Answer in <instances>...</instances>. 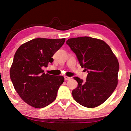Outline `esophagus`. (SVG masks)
Here are the masks:
<instances>
[{
	"label": "esophagus",
	"mask_w": 131,
	"mask_h": 131,
	"mask_svg": "<svg viewBox=\"0 0 131 131\" xmlns=\"http://www.w3.org/2000/svg\"><path fill=\"white\" fill-rule=\"evenodd\" d=\"M64 78H65V80H70L71 79V77H67V76H65L64 77Z\"/></svg>",
	"instance_id": "esophagus-1"
}]
</instances>
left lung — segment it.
<instances>
[{"label":"left lung","mask_w":131,"mask_h":131,"mask_svg":"<svg viewBox=\"0 0 131 131\" xmlns=\"http://www.w3.org/2000/svg\"><path fill=\"white\" fill-rule=\"evenodd\" d=\"M88 75L86 81L75 77L78 87L74 99L83 106L93 108L104 103L117 86L119 65L110 47L104 41L89 37L66 41Z\"/></svg>","instance_id":"8db88e82"}]
</instances>
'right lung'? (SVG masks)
Listing matches in <instances>:
<instances>
[{
  "label": "right lung",
  "mask_w": 131,
  "mask_h": 131,
  "mask_svg": "<svg viewBox=\"0 0 131 131\" xmlns=\"http://www.w3.org/2000/svg\"><path fill=\"white\" fill-rule=\"evenodd\" d=\"M65 41V38H36L22 44L17 50L10 77L15 90L26 104L40 108L56 99L64 78L46 74L42 68L52 63V56Z\"/></svg>",
  "instance_id": "1"
}]
</instances>
